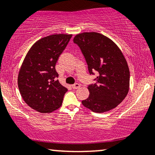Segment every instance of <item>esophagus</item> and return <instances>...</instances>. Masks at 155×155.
<instances>
[{"instance_id": "esophagus-1", "label": "esophagus", "mask_w": 155, "mask_h": 155, "mask_svg": "<svg viewBox=\"0 0 155 155\" xmlns=\"http://www.w3.org/2000/svg\"><path fill=\"white\" fill-rule=\"evenodd\" d=\"M71 87H72V88H73L74 89H79V88L80 87V84L76 83V84H73V85H72Z\"/></svg>"}]
</instances>
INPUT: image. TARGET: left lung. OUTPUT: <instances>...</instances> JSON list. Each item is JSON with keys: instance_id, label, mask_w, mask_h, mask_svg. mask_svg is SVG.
Returning a JSON list of instances; mask_svg holds the SVG:
<instances>
[{"instance_id": "obj_1", "label": "left lung", "mask_w": 155, "mask_h": 155, "mask_svg": "<svg viewBox=\"0 0 155 155\" xmlns=\"http://www.w3.org/2000/svg\"><path fill=\"white\" fill-rule=\"evenodd\" d=\"M74 42L81 48L89 74H98L97 82L88 87L89 97L81 104L96 113L114 109L130 89V68L123 53L112 40L97 32L76 35Z\"/></svg>"}]
</instances>
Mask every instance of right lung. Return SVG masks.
<instances>
[{
	"label": "right lung",
	"instance_id": "1",
	"mask_svg": "<svg viewBox=\"0 0 155 155\" xmlns=\"http://www.w3.org/2000/svg\"><path fill=\"white\" fill-rule=\"evenodd\" d=\"M71 34H54L39 39L27 53L18 76L23 101L40 113H50L62 104L67 89L56 78V61Z\"/></svg>",
	"mask_w": 155,
	"mask_h": 155
}]
</instances>
